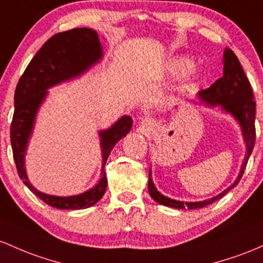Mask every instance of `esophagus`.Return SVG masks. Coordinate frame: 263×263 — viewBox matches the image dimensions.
I'll return each mask as SVG.
<instances>
[{
	"instance_id": "34e87169",
	"label": "esophagus",
	"mask_w": 263,
	"mask_h": 263,
	"mask_svg": "<svg viewBox=\"0 0 263 263\" xmlns=\"http://www.w3.org/2000/svg\"><path fill=\"white\" fill-rule=\"evenodd\" d=\"M143 124L144 126H145V130H149V129L154 125V120H153L152 118H145V119H143Z\"/></svg>"
}]
</instances>
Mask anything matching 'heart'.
<instances>
[{"mask_svg": "<svg viewBox=\"0 0 263 263\" xmlns=\"http://www.w3.org/2000/svg\"><path fill=\"white\" fill-rule=\"evenodd\" d=\"M191 67V62L186 60V58H175V60L171 61L170 63V70L175 74L185 72L189 68Z\"/></svg>", "mask_w": 263, "mask_h": 263, "instance_id": "1", "label": "heart"}]
</instances>
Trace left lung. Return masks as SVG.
Instances as JSON below:
<instances>
[{"instance_id":"obj_1","label":"left lung","mask_w":263,"mask_h":263,"mask_svg":"<svg viewBox=\"0 0 263 263\" xmlns=\"http://www.w3.org/2000/svg\"><path fill=\"white\" fill-rule=\"evenodd\" d=\"M199 98L201 102H205L210 107H216L220 105L222 110L230 113L237 120L238 124L242 129L243 139L246 143V155H245L242 166H241L240 173H238L237 179L235 180L234 184L227 187L225 191L219 194L212 199L203 200V201L197 202H182L176 201V200L169 199V197L161 195L152 180V174L149 173V182H147V189L149 194L156 202L161 203L164 206H169L174 209H185L189 210L193 209H201L205 206L210 205L219 200L223 195H226L232 187L240 182L245 173L247 161L252 153L253 146H255L256 140V128H255V116H256V102L253 100V92L251 84L245 74L242 67H241L240 61L236 57V54L231 49L226 48L223 53V76L217 79L214 84L208 89L200 90Z\"/></svg>"}]
</instances>
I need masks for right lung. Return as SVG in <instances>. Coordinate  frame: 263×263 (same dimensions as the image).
<instances>
[{"label": "right lung", "mask_w": 263, "mask_h": 263, "mask_svg": "<svg viewBox=\"0 0 263 263\" xmlns=\"http://www.w3.org/2000/svg\"><path fill=\"white\" fill-rule=\"evenodd\" d=\"M98 34L90 28H73L49 38L36 53L20 78L14 92V113L11 123V145L17 173L34 195L52 208L79 210L89 208L102 199L107 190L104 166L114 145L128 134L133 119L124 116L107 130H102L100 145L103 169L98 184L76 196H53L36 190L28 181L25 169V155L28 139L33 130L38 108L47 96V89L61 82L81 76L102 58Z\"/></svg>", "instance_id": "add662e5"}]
</instances>
